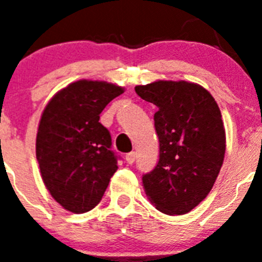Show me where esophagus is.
<instances>
[{"mask_svg": "<svg viewBox=\"0 0 262 262\" xmlns=\"http://www.w3.org/2000/svg\"><path fill=\"white\" fill-rule=\"evenodd\" d=\"M136 160V154L135 152H129V154L126 155V161L128 164H134Z\"/></svg>", "mask_w": 262, "mask_h": 262, "instance_id": "1", "label": "esophagus"}]
</instances>
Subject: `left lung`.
Returning <instances> with one entry per match:
<instances>
[{
    "label": "left lung",
    "instance_id": "left-lung-1",
    "mask_svg": "<svg viewBox=\"0 0 262 262\" xmlns=\"http://www.w3.org/2000/svg\"><path fill=\"white\" fill-rule=\"evenodd\" d=\"M135 92L157 106L160 159L143 176L145 194L164 214H186L207 196L223 165L226 131L219 106L205 88L187 81H155Z\"/></svg>",
    "mask_w": 262,
    "mask_h": 262
}]
</instances>
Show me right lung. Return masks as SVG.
I'll return each mask as SVG.
<instances>
[{
  "label": "right lung",
  "mask_w": 262,
  "mask_h": 262,
  "mask_svg": "<svg viewBox=\"0 0 262 262\" xmlns=\"http://www.w3.org/2000/svg\"><path fill=\"white\" fill-rule=\"evenodd\" d=\"M123 92L105 81H76L57 92L41 114L36 160L47 190L68 211L94 209L117 172L118 156L99 114Z\"/></svg>",
  "instance_id": "right-lung-1"
}]
</instances>
